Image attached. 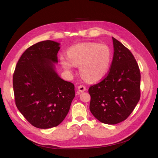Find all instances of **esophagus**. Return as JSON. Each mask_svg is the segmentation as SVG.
<instances>
[{
  "label": "esophagus",
  "mask_w": 158,
  "mask_h": 158,
  "mask_svg": "<svg viewBox=\"0 0 158 158\" xmlns=\"http://www.w3.org/2000/svg\"><path fill=\"white\" fill-rule=\"evenodd\" d=\"M78 91L79 92H80V93H83V92H84L85 90H86V87L84 86V85H80V86H78Z\"/></svg>",
  "instance_id": "34e87169"
}]
</instances>
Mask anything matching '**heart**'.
I'll list each match as a JSON object with an SVG mask.
<instances>
[{
  "instance_id": "obj_1",
  "label": "heart",
  "mask_w": 158,
  "mask_h": 158,
  "mask_svg": "<svg viewBox=\"0 0 158 158\" xmlns=\"http://www.w3.org/2000/svg\"><path fill=\"white\" fill-rule=\"evenodd\" d=\"M67 56L60 57L63 68L71 73L74 66H80L81 77L92 83L106 76L112 61V52L107 46L91 42L71 46L67 51Z\"/></svg>"
}]
</instances>
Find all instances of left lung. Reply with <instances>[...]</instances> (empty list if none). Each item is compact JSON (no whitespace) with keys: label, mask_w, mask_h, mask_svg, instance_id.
<instances>
[{"label":"left lung","mask_w":158,"mask_h":158,"mask_svg":"<svg viewBox=\"0 0 158 158\" xmlns=\"http://www.w3.org/2000/svg\"><path fill=\"white\" fill-rule=\"evenodd\" d=\"M114 55L107 76L89 89V109L103 123L114 125L126 119L140 98L141 75L131 52L112 37Z\"/></svg>","instance_id":"obj_1"}]
</instances>
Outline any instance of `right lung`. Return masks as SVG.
<instances>
[{"instance_id": "add662e5", "label": "right lung", "mask_w": 158, "mask_h": 158, "mask_svg": "<svg viewBox=\"0 0 158 158\" xmlns=\"http://www.w3.org/2000/svg\"><path fill=\"white\" fill-rule=\"evenodd\" d=\"M60 43L45 40L27 48L18 61L13 77L17 109L39 129L62 122L74 98V85L56 71Z\"/></svg>"}]
</instances>
